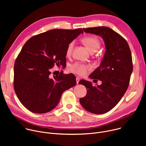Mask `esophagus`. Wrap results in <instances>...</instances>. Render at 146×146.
I'll use <instances>...</instances> for the list:
<instances>
[{"mask_svg":"<svg viewBox=\"0 0 146 146\" xmlns=\"http://www.w3.org/2000/svg\"><path fill=\"white\" fill-rule=\"evenodd\" d=\"M76 82H77V84H78V82H79V81H80V78H79V77H76Z\"/></svg>","mask_w":146,"mask_h":146,"instance_id":"obj_1","label":"esophagus"}]
</instances>
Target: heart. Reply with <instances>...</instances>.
Wrapping results in <instances>:
<instances>
[{
	"label": "heart",
	"mask_w": 146,
	"mask_h": 146,
	"mask_svg": "<svg viewBox=\"0 0 146 146\" xmlns=\"http://www.w3.org/2000/svg\"><path fill=\"white\" fill-rule=\"evenodd\" d=\"M82 42L86 45L90 50L91 52H94L96 51L100 46V40L95 36H89L83 38L82 39ZM74 46V41H72L68 44L66 48V54L68 56H70ZM70 70L79 76H84L87 74V72L91 70L92 68L90 65H85L80 62H76L69 67Z\"/></svg>",
	"instance_id": "obj_1"
}]
</instances>
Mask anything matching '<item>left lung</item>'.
<instances>
[{
  "label": "left lung",
  "instance_id": "8db88e82",
  "mask_svg": "<svg viewBox=\"0 0 146 146\" xmlns=\"http://www.w3.org/2000/svg\"><path fill=\"white\" fill-rule=\"evenodd\" d=\"M83 30L100 36L106 51L100 66L90 75L92 79L101 81L102 84L94 87L90 81L80 80L78 84L84 85L87 91L80 102L90 113L103 114L116 106L128 88L133 70L132 54L126 40L110 28L98 27Z\"/></svg>",
  "mask_w": 146,
  "mask_h": 146
}]
</instances>
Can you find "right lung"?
<instances>
[{
	"mask_svg": "<svg viewBox=\"0 0 146 146\" xmlns=\"http://www.w3.org/2000/svg\"><path fill=\"white\" fill-rule=\"evenodd\" d=\"M83 31L55 29L33 36L23 47L14 67V88L23 106L35 113L54 109L65 91L76 84L72 74L52 76L55 65H66L68 44ZM54 74V73H53Z\"/></svg>",
	"mask_w": 146,
	"mask_h": 146,
	"instance_id": "add662e5",
	"label": "right lung"
}]
</instances>
